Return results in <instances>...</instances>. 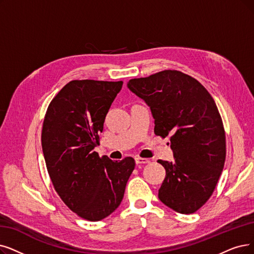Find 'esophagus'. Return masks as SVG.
Returning a JSON list of instances; mask_svg holds the SVG:
<instances>
[{"label": "esophagus", "instance_id": "esophagus-1", "mask_svg": "<svg viewBox=\"0 0 254 254\" xmlns=\"http://www.w3.org/2000/svg\"><path fill=\"white\" fill-rule=\"evenodd\" d=\"M135 162L137 165H141V164H149L150 160L148 158H141V157H135Z\"/></svg>", "mask_w": 254, "mask_h": 254}]
</instances>
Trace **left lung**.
Here are the masks:
<instances>
[{
    "mask_svg": "<svg viewBox=\"0 0 254 254\" xmlns=\"http://www.w3.org/2000/svg\"><path fill=\"white\" fill-rule=\"evenodd\" d=\"M128 88L145 100L154 132L171 135L174 162L166 169L158 198L180 214H192L210 198L224 168L226 136L214 99L199 81L175 69L131 79Z\"/></svg>",
    "mask_w": 254,
    "mask_h": 254,
    "instance_id": "1",
    "label": "left lung"
}]
</instances>
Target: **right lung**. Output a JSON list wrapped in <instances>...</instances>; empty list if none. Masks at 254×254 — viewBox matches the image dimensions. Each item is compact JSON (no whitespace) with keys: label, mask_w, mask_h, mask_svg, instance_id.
I'll use <instances>...</instances> for the list:
<instances>
[{"label":"right lung","mask_w":254,"mask_h":254,"mask_svg":"<svg viewBox=\"0 0 254 254\" xmlns=\"http://www.w3.org/2000/svg\"><path fill=\"white\" fill-rule=\"evenodd\" d=\"M123 81L73 80L51 101L42 147L51 181L64 204L88 221L108 217L121 204L135 167L132 157H100L105 117Z\"/></svg>","instance_id":"right-lung-1"}]
</instances>
